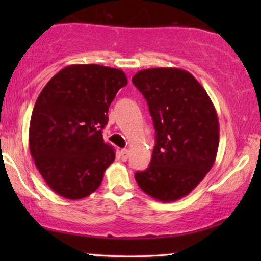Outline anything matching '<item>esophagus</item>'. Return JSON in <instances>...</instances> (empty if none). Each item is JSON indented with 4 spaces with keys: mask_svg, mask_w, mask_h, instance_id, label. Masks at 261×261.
<instances>
[{
    "mask_svg": "<svg viewBox=\"0 0 261 261\" xmlns=\"http://www.w3.org/2000/svg\"><path fill=\"white\" fill-rule=\"evenodd\" d=\"M127 157H128V151L127 149H121L120 151V158L121 161H127Z\"/></svg>",
    "mask_w": 261,
    "mask_h": 261,
    "instance_id": "obj_1",
    "label": "esophagus"
}]
</instances>
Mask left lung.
Wrapping results in <instances>:
<instances>
[{
  "instance_id": "obj_1",
  "label": "left lung",
  "mask_w": 261,
  "mask_h": 261,
  "mask_svg": "<svg viewBox=\"0 0 261 261\" xmlns=\"http://www.w3.org/2000/svg\"><path fill=\"white\" fill-rule=\"evenodd\" d=\"M133 83L147 100L155 130L151 163L135 179L153 199L176 201L214 166L220 139L216 109L195 77L181 68L139 71Z\"/></svg>"
}]
</instances>
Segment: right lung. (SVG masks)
<instances>
[{
	"label": "right lung",
	"mask_w": 261,
	"mask_h": 261,
	"mask_svg": "<svg viewBox=\"0 0 261 261\" xmlns=\"http://www.w3.org/2000/svg\"><path fill=\"white\" fill-rule=\"evenodd\" d=\"M124 71L101 65H70L39 94L29 125V149L51 190L79 200L91 195L115 160L101 131Z\"/></svg>",
	"instance_id": "add662e5"
}]
</instances>
